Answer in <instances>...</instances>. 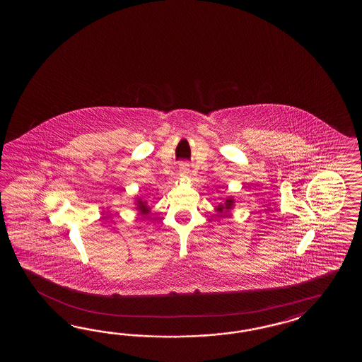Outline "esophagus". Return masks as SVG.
Masks as SVG:
<instances>
[{
    "instance_id": "obj_1",
    "label": "esophagus",
    "mask_w": 362,
    "mask_h": 362,
    "mask_svg": "<svg viewBox=\"0 0 362 362\" xmlns=\"http://www.w3.org/2000/svg\"><path fill=\"white\" fill-rule=\"evenodd\" d=\"M189 173V168H187V165L184 164V165H181V168H180V175L181 176H186Z\"/></svg>"
}]
</instances>
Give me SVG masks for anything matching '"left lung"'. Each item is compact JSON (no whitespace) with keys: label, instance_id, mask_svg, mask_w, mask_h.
Instances as JSON below:
<instances>
[{"label":"left lung","instance_id":"1","mask_svg":"<svg viewBox=\"0 0 362 362\" xmlns=\"http://www.w3.org/2000/svg\"><path fill=\"white\" fill-rule=\"evenodd\" d=\"M234 203H235L234 198H233V197H228L223 203H220V204L215 208V211L218 214L220 217H228V216L230 215L231 209L235 206Z\"/></svg>","mask_w":362,"mask_h":362}]
</instances>
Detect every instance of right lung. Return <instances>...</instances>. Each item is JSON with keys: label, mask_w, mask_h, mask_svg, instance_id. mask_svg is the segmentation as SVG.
<instances>
[{"label": "right lung", "mask_w": 362, "mask_h": 362, "mask_svg": "<svg viewBox=\"0 0 362 362\" xmlns=\"http://www.w3.org/2000/svg\"><path fill=\"white\" fill-rule=\"evenodd\" d=\"M136 199V202H134V206H136V209L139 211V214L141 216H147L148 214H150V209L151 208L148 207L147 206V202L146 200H142L141 198H134Z\"/></svg>", "instance_id": "obj_1"}]
</instances>
